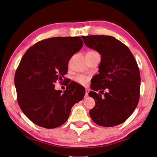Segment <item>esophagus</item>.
<instances>
[{
    "label": "esophagus",
    "mask_w": 157,
    "mask_h": 157,
    "mask_svg": "<svg viewBox=\"0 0 157 157\" xmlns=\"http://www.w3.org/2000/svg\"><path fill=\"white\" fill-rule=\"evenodd\" d=\"M89 91H90L89 90H88V89H86V96L88 95V93H89Z\"/></svg>",
    "instance_id": "esophagus-1"
}]
</instances>
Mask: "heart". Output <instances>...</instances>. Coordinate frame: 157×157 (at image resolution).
<instances>
[{
	"label": "heart",
	"mask_w": 157,
	"mask_h": 157,
	"mask_svg": "<svg viewBox=\"0 0 157 157\" xmlns=\"http://www.w3.org/2000/svg\"><path fill=\"white\" fill-rule=\"evenodd\" d=\"M75 79L76 82L80 84H82V85H86L88 82V80H89L87 77L84 75H78L75 78Z\"/></svg>",
	"instance_id": "1"
}]
</instances>
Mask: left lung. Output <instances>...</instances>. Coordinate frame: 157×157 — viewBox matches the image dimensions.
Masks as SVG:
<instances>
[{"label":"left lung","mask_w":157,"mask_h":157,"mask_svg":"<svg viewBox=\"0 0 157 157\" xmlns=\"http://www.w3.org/2000/svg\"><path fill=\"white\" fill-rule=\"evenodd\" d=\"M86 46L101 56L99 74L89 95L95 105L90 111L91 119L99 126L111 127L124 122L133 113L140 97V76L137 63L128 48L110 36H82ZM106 92L104 97L98 94Z\"/></svg>","instance_id":"left-lung-1"}]
</instances>
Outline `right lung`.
Instances as JSON below:
<instances>
[{
  "mask_svg": "<svg viewBox=\"0 0 157 157\" xmlns=\"http://www.w3.org/2000/svg\"><path fill=\"white\" fill-rule=\"evenodd\" d=\"M77 37H54L41 40L24 54L16 71L14 84L22 112L32 122L46 128L61 126L71 107L83 99L86 90L70 83L63 91L54 83L63 81L70 59L82 49Z\"/></svg>",
  "mask_w": 157,
  "mask_h": 157,
  "instance_id": "obj_1",
  "label": "right lung"
}]
</instances>
